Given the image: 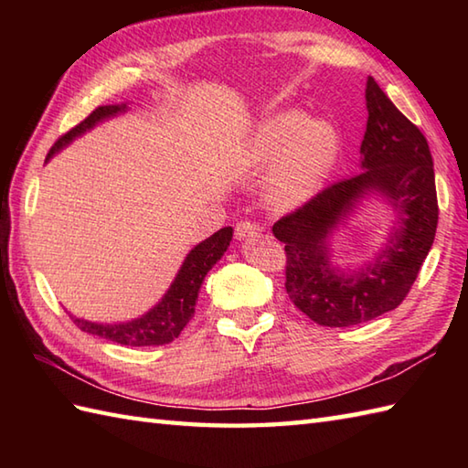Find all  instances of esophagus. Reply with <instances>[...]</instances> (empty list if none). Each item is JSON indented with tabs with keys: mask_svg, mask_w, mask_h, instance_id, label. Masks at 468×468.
Here are the masks:
<instances>
[{
	"mask_svg": "<svg viewBox=\"0 0 468 468\" xmlns=\"http://www.w3.org/2000/svg\"><path fill=\"white\" fill-rule=\"evenodd\" d=\"M235 237H237V239H239V241H253V239H257V237H260V227L250 223V221L237 223V227H235Z\"/></svg>",
	"mask_w": 468,
	"mask_h": 468,
	"instance_id": "34e87169",
	"label": "esophagus"
}]
</instances>
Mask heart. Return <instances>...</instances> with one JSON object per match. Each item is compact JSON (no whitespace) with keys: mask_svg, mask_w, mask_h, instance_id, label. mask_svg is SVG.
<instances>
[{"mask_svg":"<svg viewBox=\"0 0 468 468\" xmlns=\"http://www.w3.org/2000/svg\"><path fill=\"white\" fill-rule=\"evenodd\" d=\"M342 153L340 131L325 118L302 111H280L257 122L239 151L247 171L274 165L263 186L265 203L275 211L302 208L324 191Z\"/></svg>","mask_w":468,"mask_h":468,"instance_id":"b5f03b06","label":"heart"}]
</instances>
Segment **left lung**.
<instances>
[{
	"label": "left lung",
	"mask_w": 468,
	"mask_h": 468,
	"mask_svg": "<svg viewBox=\"0 0 468 468\" xmlns=\"http://www.w3.org/2000/svg\"><path fill=\"white\" fill-rule=\"evenodd\" d=\"M366 108L362 173L327 186L273 225L275 239L285 243L287 295L310 320L327 327L357 325L399 307L431 251L439 223L424 134L372 76L366 80ZM367 202L382 204L393 225L380 250L354 271H344L333 261L335 235Z\"/></svg>",
	"instance_id": "8db88e82"
}]
</instances>
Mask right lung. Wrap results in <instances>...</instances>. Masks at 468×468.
<instances>
[{"mask_svg":"<svg viewBox=\"0 0 468 468\" xmlns=\"http://www.w3.org/2000/svg\"><path fill=\"white\" fill-rule=\"evenodd\" d=\"M128 111V104H108L101 106L96 111L72 128L68 134H64L59 141L49 148L46 163L49 158H54L59 151H64L68 144H72L76 138L90 133L92 128L102 124L111 118L124 114ZM233 239V227H223L217 233L207 237L205 241L195 245L191 251L186 253L183 260V265L178 267L173 283L168 285L165 295L158 300L151 310L144 312L143 315L134 317L128 322H90L84 317L72 315L74 324L80 327L82 332L92 334L104 340H111L122 346H134V347H146V346H165L171 344L178 334L183 332V327L191 320L195 314V303L198 297V290L205 282V275L213 270V265L221 260L225 251L229 250Z\"/></svg>","mask_w":468,"mask_h":468,"instance_id":"1","label":"right lung"}]
</instances>
